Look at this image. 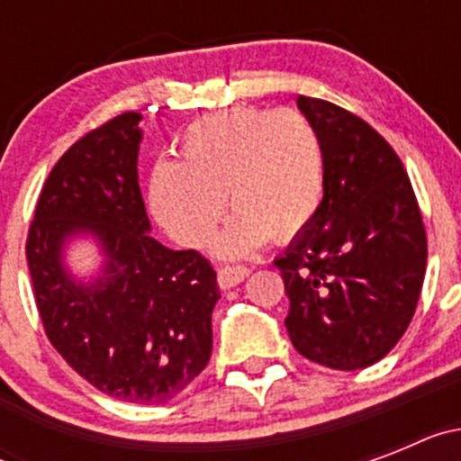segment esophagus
<instances>
[{
	"instance_id": "esophagus-1",
	"label": "esophagus",
	"mask_w": 461,
	"mask_h": 461,
	"mask_svg": "<svg viewBox=\"0 0 461 461\" xmlns=\"http://www.w3.org/2000/svg\"><path fill=\"white\" fill-rule=\"evenodd\" d=\"M249 276V267L244 266H221L217 270V281L221 288H233Z\"/></svg>"
}]
</instances>
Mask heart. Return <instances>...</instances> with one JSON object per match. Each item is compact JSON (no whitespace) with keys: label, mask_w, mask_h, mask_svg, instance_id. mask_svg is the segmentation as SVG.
Segmentation results:
<instances>
[{"label":"heart","mask_w":461,"mask_h":461,"mask_svg":"<svg viewBox=\"0 0 461 461\" xmlns=\"http://www.w3.org/2000/svg\"><path fill=\"white\" fill-rule=\"evenodd\" d=\"M325 154L316 126L293 108L240 105L195 120L180 138V164L158 161L149 198L158 221L182 244H203L223 214L219 254H242L270 235L288 242L323 201Z\"/></svg>","instance_id":"1"}]
</instances>
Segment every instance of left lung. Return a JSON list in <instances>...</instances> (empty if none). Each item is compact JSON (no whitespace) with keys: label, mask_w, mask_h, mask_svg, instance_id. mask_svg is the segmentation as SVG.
<instances>
[{"label":"left lung","mask_w":461,"mask_h":461,"mask_svg":"<svg viewBox=\"0 0 461 461\" xmlns=\"http://www.w3.org/2000/svg\"><path fill=\"white\" fill-rule=\"evenodd\" d=\"M325 154L316 217L275 260L291 300L286 330L307 360L365 369L393 351L413 319L427 233L402 158L362 117L297 96Z\"/></svg>","instance_id":"left-lung-1"}]
</instances>
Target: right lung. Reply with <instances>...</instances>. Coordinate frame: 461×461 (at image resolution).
Returning a JSON list of instances; mask_svg holds the SVG:
<instances>
[{"instance_id": "1", "label": "right lung", "mask_w": 461, "mask_h": 461, "mask_svg": "<svg viewBox=\"0 0 461 461\" xmlns=\"http://www.w3.org/2000/svg\"><path fill=\"white\" fill-rule=\"evenodd\" d=\"M138 113L85 133L43 182L27 233L36 309L55 351L110 397L164 404L205 369L217 272L195 249L149 238L138 186ZM92 232L109 256L104 276L76 285L61 266L63 242Z\"/></svg>"}]
</instances>
